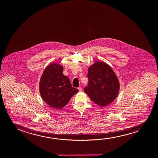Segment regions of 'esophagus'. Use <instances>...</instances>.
I'll return each instance as SVG.
<instances>
[{
	"mask_svg": "<svg viewBox=\"0 0 158 158\" xmlns=\"http://www.w3.org/2000/svg\"><path fill=\"white\" fill-rule=\"evenodd\" d=\"M78 90L79 91H81L82 90V87H79L78 88Z\"/></svg>",
	"mask_w": 158,
	"mask_h": 158,
	"instance_id": "34e87169",
	"label": "esophagus"
}]
</instances>
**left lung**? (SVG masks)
<instances>
[{
	"mask_svg": "<svg viewBox=\"0 0 158 158\" xmlns=\"http://www.w3.org/2000/svg\"><path fill=\"white\" fill-rule=\"evenodd\" d=\"M87 77L89 84L84 92L93 102L104 107L114 100L119 93L120 84L109 65L96 62L89 67Z\"/></svg>",
	"mask_w": 158,
	"mask_h": 158,
	"instance_id": "1",
	"label": "left lung"
}]
</instances>
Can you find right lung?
<instances>
[{
    "mask_svg": "<svg viewBox=\"0 0 158 158\" xmlns=\"http://www.w3.org/2000/svg\"><path fill=\"white\" fill-rule=\"evenodd\" d=\"M63 72L61 65L52 63L46 67L39 83V91L44 101L50 107L59 110L79 92L72 86L69 78Z\"/></svg>",
    "mask_w": 158,
    "mask_h": 158,
    "instance_id": "1",
    "label": "right lung"
}]
</instances>
